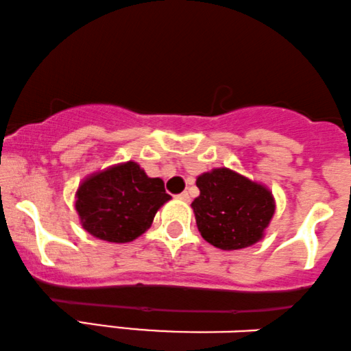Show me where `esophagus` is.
I'll return each instance as SVG.
<instances>
[{"mask_svg":"<svg viewBox=\"0 0 351 351\" xmlns=\"http://www.w3.org/2000/svg\"><path fill=\"white\" fill-rule=\"evenodd\" d=\"M177 197H179V199H180V200H184V202H189V200H191V195H189L187 192L179 193V195H177Z\"/></svg>","mask_w":351,"mask_h":351,"instance_id":"obj_1","label":"esophagus"}]
</instances>
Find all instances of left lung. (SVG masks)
I'll return each mask as SVG.
<instances>
[{
    "label": "left lung",
    "instance_id": "left-lung-1",
    "mask_svg": "<svg viewBox=\"0 0 351 351\" xmlns=\"http://www.w3.org/2000/svg\"><path fill=\"white\" fill-rule=\"evenodd\" d=\"M200 195L192 202L197 228L215 248L243 250L265 238L276 212L273 192L228 167L197 177Z\"/></svg>",
    "mask_w": 351,
    "mask_h": 351
}]
</instances>
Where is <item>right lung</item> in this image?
<instances>
[{
    "label": "right lung",
    "instance_id": "1",
    "mask_svg": "<svg viewBox=\"0 0 351 351\" xmlns=\"http://www.w3.org/2000/svg\"><path fill=\"white\" fill-rule=\"evenodd\" d=\"M171 199L162 179L147 177L138 162L128 160L86 176L75 192V210L92 237L128 243L149 228Z\"/></svg>",
    "mask_w": 351,
    "mask_h": 351
}]
</instances>
